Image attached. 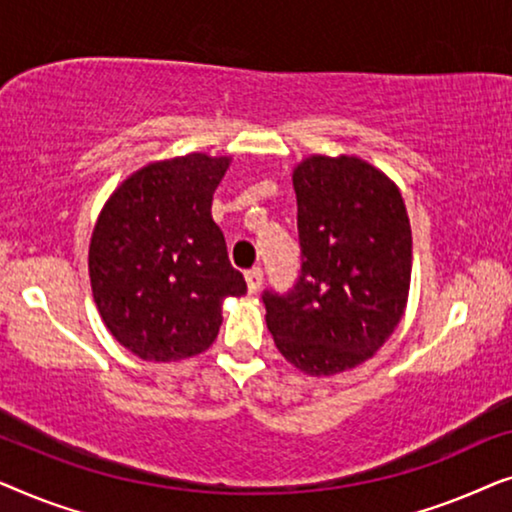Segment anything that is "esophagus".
<instances>
[{
	"label": "esophagus",
	"instance_id": "obj_1",
	"mask_svg": "<svg viewBox=\"0 0 512 512\" xmlns=\"http://www.w3.org/2000/svg\"><path fill=\"white\" fill-rule=\"evenodd\" d=\"M244 279H247L249 293H256L263 286V270L261 268H251L244 272Z\"/></svg>",
	"mask_w": 512,
	"mask_h": 512
}]
</instances>
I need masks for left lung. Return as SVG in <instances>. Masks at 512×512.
Here are the masks:
<instances>
[{
    "label": "left lung",
    "instance_id": "8db88e82",
    "mask_svg": "<svg viewBox=\"0 0 512 512\" xmlns=\"http://www.w3.org/2000/svg\"><path fill=\"white\" fill-rule=\"evenodd\" d=\"M300 277L265 291V321L289 363L335 375L368 361L408 303L412 233L403 195L356 156H310L293 170Z\"/></svg>",
    "mask_w": 512,
    "mask_h": 512
}]
</instances>
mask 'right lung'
Instances as JSON below:
<instances>
[{
	"label": "right lung",
	"mask_w": 512,
	"mask_h": 512,
	"mask_svg": "<svg viewBox=\"0 0 512 512\" xmlns=\"http://www.w3.org/2000/svg\"><path fill=\"white\" fill-rule=\"evenodd\" d=\"M228 156L188 153L149 163L111 193L88 251L104 326L144 361H179L212 345L221 305L247 282L212 219Z\"/></svg>",
	"instance_id": "add662e5"
}]
</instances>
